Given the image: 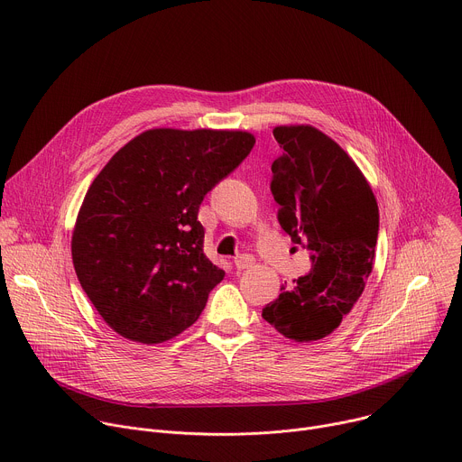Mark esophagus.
Masks as SVG:
<instances>
[{"label": "esophagus", "mask_w": 462, "mask_h": 462, "mask_svg": "<svg viewBox=\"0 0 462 462\" xmlns=\"http://www.w3.org/2000/svg\"><path fill=\"white\" fill-rule=\"evenodd\" d=\"M234 263H236V269L237 271H246V269H252L255 265V259L252 255H248V254H243V255L236 257Z\"/></svg>", "instance_id": "esophagus-1"}]
</instances>
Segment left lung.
<instances>
[{
    "mask_svg": "<svg viewBox=\"0 0 462 462\" xmlns=\"http://www.w3.org/2000/svg\"><path fill=\"white\" fill-rule=\"evenodd\" d=\"M283 153L273 162L278 221L292 243L310 250L312 269L263 307L278 333L294 342L331 335L351 312L373 271L378 205L355 161L312 125H278Z\"/></svg>",
    "mask_w": 462,
    "mask_h": 462,
    "instance_id": "8db88e82",
    "label": "left lung"
}]
</instances>
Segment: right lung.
<instances>
[{
    "label": "right lung",
    "instance_id": "add662e5",
    "mask_svg": "<svg viewBox=\"0 0 462 462\" xmlns=\"http://www.w3.org/2000/svg\"><path fill=\"white\" fill-rule=\"evenodd\" d=\"M248 131L157 127L120 148L91 182L73 230L82 289L120 337L175 338L225 278L205 255V195L254 148Z\"/></svg>",
    "mask_w": 462,
    "mask_h": 462
}]
</instances>
